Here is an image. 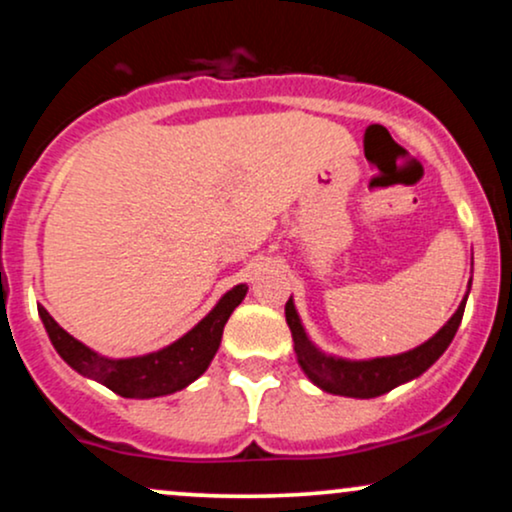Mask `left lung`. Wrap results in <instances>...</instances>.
<instances>
[{"instance_id": "left-lung-1", "label": "left lung", "mask_w": 512, "mask_h": 512, "mask_svg": "<svg viewBox=\"0 0 512 512\" xmlns=\"http://www.w3.org/2000/svg\"><path fill=\"white\" fill-rule=\"evenodd\" d=\"M469 291H472V279H469L467 293H464L462 303L457 305V310L452 313L450 320L445 322L428 342L419 344L416 349L404 351V354L375 358H344L322 351L320 346L308 337V332H305L301 315H298L296 303H293L291 296L289 303H286V322H289L298 366H301L305 378H308L310 383L320 387L322 392H330V395L356 399L385 395V392L419 378L421 373H426V370L445 354V349L450 346L452 337H455L457 327H460L462 322Z\"/></svg>"}]
</instances>
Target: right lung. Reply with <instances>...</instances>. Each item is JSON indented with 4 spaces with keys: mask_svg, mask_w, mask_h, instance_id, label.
Returning a JSON list of instances; mask_svg holds the SVG:
<instances>
[{
    "mask_svg": "<svg viewBox=\"0 0 512 512\" xmlns=\"http://www.w3.org/2000/svg\"><path fill=\"white\" fill-rule=\"evenodd\" d=\"M245 293H248L245 284L233 286L231 291L223 293L214 308L190 332L182 334L173 344L158 351H149V354L127 358H110L93 351L91 346L62 330L43 305H38V315L55 351L76 373L88 380H96L120 397L154 399L185 390L209 368L221 346L223 327H226L233 310L243 303Z\"/></svg>",
    "mask_w": 512,
    "mask_h": 512,
    "instance_id": "obj_1",
    "label": "right lung"
}]
</instances>
